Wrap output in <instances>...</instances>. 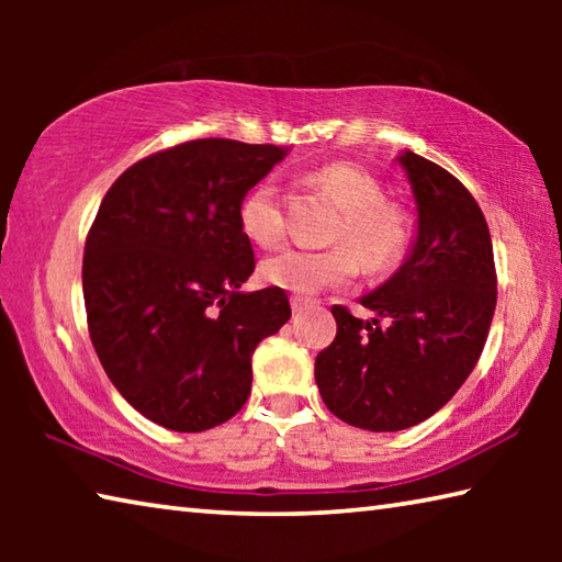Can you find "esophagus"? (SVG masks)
Listing matches in <instances>:
<instances>
[{
	"instance_id": "obj_1",
	"label": "esophagus",
	"mask_w": 562,
	"mask_h": 562,
	"mask_svg": "<svg viewBox=\"0 0 562 562\" xmlns=\"http://www.w3.org/2000/svg\"><path fill=\"white\" fill-rule=\"evenodd\" d=\"M290 304H292V312H302L307 304H312L310 297H302V294H292L290 297Z\"/></svg>"
}]
</instances>
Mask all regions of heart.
Returning <instances> with one entry per match:
<instances>
[{
	"mask_svg": "<svg viewBox=\"0 0 562 562\" xmlns=\"http://www.w3.org/2000/svg\"><path fill=\"white\" fill-rule=\"evenodd\" d=\"M312 183L319 186L337 203L339 221L329 233L331 243H341L327 250H300L284 247L260 265V278L272 288L290 292H317L345 284L357 272L359 262L367 270L382 272L402 260L408 245V215L398 203L386 201L379 180L355 164H329L312 173ZM237 223L247 240L272 247L284 233L278 186L272 178H262L243 195L237 205ZM356 250L351 254L348 247Z\"/></svg>",
	"mask_w": 562,
	"mask_h": 562,
	"instance_id": "heart-1",
	"label": "heart"
}]
</instances>
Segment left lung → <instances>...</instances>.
Instances as JSON below:
<instances>
[{"mask_svg":"<svg viewBox=\"0 0 562 562\" xmlns=\"http://www.w3.org/2000/svg\"><path fill=\"white\" fill-rule=\"evenodd\" d=\"M418 207L414 250L361 304L372 322L335 304L337 337L315 359L319 394L357 429L402 431L439 412L473 372L496 312L488 223L449 170L398 156Z\"/></svg>","mask_w":562,"mask_h":562,"instance_id":"obj_1","label":"left lung"}]
</instances>
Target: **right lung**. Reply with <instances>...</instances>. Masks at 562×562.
I'll use <instances>...</instances> for the list:
<instances>
[{
    "label": "right lung",
    "mask_w": 562,
    "mask_h": 562,
    "mask_svg": "<svg viewBox=\"0 0 562 562\" xmlns=\"http://www.w3.org/2000/svg\"><path fill=\"white\" fill-rule=\"evenodd\" d=\"M284 158L270 144L198 138L123 170L83 247L91 345L121 396L158 426L195 434L240 412L252 351L290 319L255 270L237 205Z\"/></svg>",
    "instance_id": "add662e5"
}]
</instances>
